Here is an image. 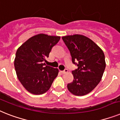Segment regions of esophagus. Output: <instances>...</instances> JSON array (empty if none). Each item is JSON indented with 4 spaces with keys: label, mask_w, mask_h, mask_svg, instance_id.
I'll return each mask as SVG.
<instances>
[{
    "label": "esophagus",
    "mask_w": 120,
    "mask_h": 120,
    "mask_svg": "<svg viewBox=\"0 0 120 120\" xmlns=\"http://www.w3.org/2000/svg\"><path fill=\"white\" fill-rule=\"evenodd\" d=\"M67 72H68V70H67V69H65V70H64V71H61V72L62 73V74H66V73H67Z\"/></svg>",
    "instance_id": "34e87169"
}]
</instances>
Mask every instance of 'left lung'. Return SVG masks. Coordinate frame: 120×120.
<instances>
[{
    "instance_id": "left-lung-1",
    "label": "left lung",
    "mask_w": 120,
    "mask_h": 120,
    "mask_svg": "<svg viewBox=\"0 0 120 120\" xmlns=\"http://www.w3.org/2000/svg\"><path fill=\"white\" fill-rule=\"evenodd\" d=\"M62 38L70 51L72 62L78 67L72 72L74 80L67 84V88L76 96L87 94L101 80L105 68L104 52L84 35H67Z\"/></svg>"
}]
</instances>
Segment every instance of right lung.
Instances as JSON below:
<instances>
[{
  "mask_svg": "<svg viewBox=\"0 0 120 120\" xmlns=\"http://www.w3.org/2000/svg\"><path fill=\"white\" fill-rule=\"evenodd\" d=\"M60 37L40 34L25 41L17 49L14 62L18 79L34 94L46 93L58 76V69L46 66V59Z\"/></svg>",
  "mask_w": 120,
  "mask_h": 120,
  "instance_id": "obj_1",
  "label": "right lung"
}]
</instances>
